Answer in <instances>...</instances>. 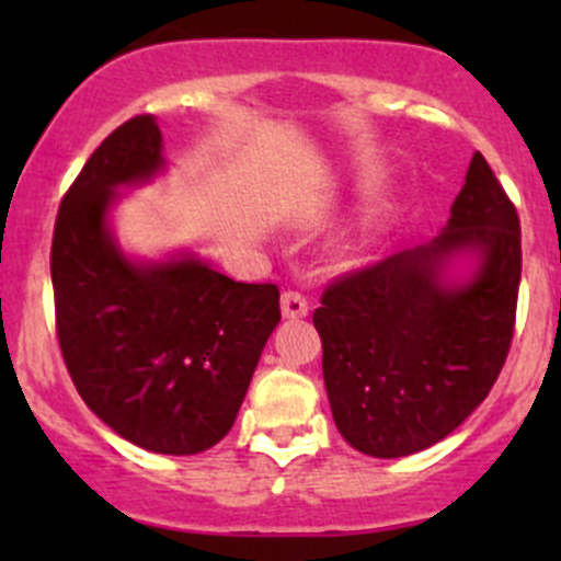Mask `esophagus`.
<instances>
[{
	"mask_svg": "<svg viewBox=\"0 0 561 561\" xmlns=\"http://www.w3.org/2000/svg\"><path fill=\"white\" fill-rule=\"evenodd\" d=\"M307 312H309L307 296H301L298 290L282 293V314H285L287 320H298V317H307Z\"/></svg>",
	"mask_w": 561,
	"mask_h": 561,
	"instance_id": "esophagus-1",
	"label": "esophagus"
}]
</instances>
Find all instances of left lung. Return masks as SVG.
Instances as JSON below:
<instances>
[{
    "label": "left lung",
    "instance_id": "1",
    "mask_svg": "<svg viewBox=\"0 0 561 561\" xmlns=\"http://www.w3.org/2000/svg\"><path fill=\"white\" fill-rule=\"evenodd\" d=\"M478 251L461 288L444 257ZM522 282V222L485 157L469 162L448 230L328 282L314 309L333 421L355 450L399 458L432 448L489 396L511 353Z\"/></svg>",
    "mask_w": 561,
    "mask_h": 561
}]
</instances>
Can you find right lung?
Segmentation results:
<instances>
[{
	"label": "right lung",
	"instance_id": "1",
	"mask_svg": "<svg viewBox=\"0 0 561 561\" xmlns=\"http://www.w3.org/2000/svg\"><path fill=\"white\" fill-rule=\"evenodd\" d=\"M162 165L154 116L94 149L59 203L50 244L56 336L89 410L154 454L192 456L233 426L271 331L279 287L247 285L186 257L135 265L105 228L113 190Z\"/></svg>",
	"mask_w": 561,
	"mask_h": 561
}]
</instances>
